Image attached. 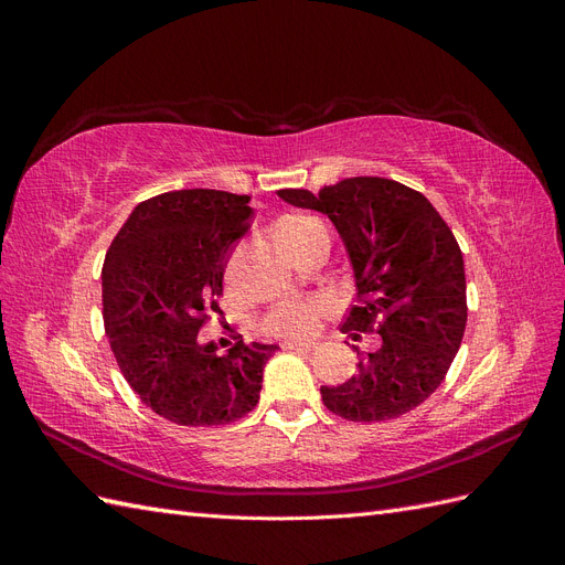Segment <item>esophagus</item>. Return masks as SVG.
Returning a JSON list of instances; mask_svg holds the SVG:
<instances>
[{
  "instance_id": "1",
  "label": "esophagus",
  "mask_w": 565,
  "mask_h": 565,
  "mask_svg": "<svg viewBox=\"0 0 565 565\" xmlns=\"http://www.w3.org/2000/svg\"><path fill=\"white\" fill-rule=\"evenodd\" d=\"M316 347V341H282L285 351H313Z\"/></svg>"
}]
</instances>
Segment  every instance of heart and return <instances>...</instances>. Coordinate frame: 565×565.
<instances>
[{
    "label": "heart",
    "mask_w": 565,
    "mask_h": 565,
    "mask_svg": "<svg viewBox=\"0 0 565 565\" xmlns=\"http://www.w3.org/2000/svg\"><path fill=\"white\" fill-rule=\"evenodd\" d=\"M318 218L313 216H287L278 226V241L292 245L299 243L303 233L309 231ZM337 309V299L332 295H295L276 303L264 316V330L276 337H311L320 320Z\"/></svg>",
    "instance_id": "b5f03b06"
}]
</instances>
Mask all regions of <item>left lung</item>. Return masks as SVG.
I'll return each instance as SVG.
<instances>
[{"mask_svg":"<svg viewBox=\"0 0 565 565\" xmlns=\"http://www.w3.org/2000/svg\"><path fill=\"white\" fill-rule=\"evenodd\" d=\"M278 195L328 214L347 245L358 295L341 332L382 337L349 382L320 386L324 407L349 422L415 409L446 380L467 328L465 259L450 226L422 193L380 177Z\"/></svg>","mask_w":565,"mask_h":565,"instance_id":"8db88e82","label":"left lung"}]
</instances>
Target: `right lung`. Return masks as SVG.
<instances>
[{
  "label": "right lung",
  "mask_w": 565,
  "mask_h": 565,
  "mask_svg": "<svg viewBox=\"0 0 565 565\" xmlns=\"http://www.w3.org/2000/svg\"><path fill=\"white\" fill-rule=\"evenodd\" d=\"M249 195L210 188L136 204L106 254L104 324L119 372L160 417L221 426L259 403L276 344L235 341L218 353L198 332L224 295L233 245L249 231Z\"/></svg>",
  "instance_id": "1"
}]
</instances>
